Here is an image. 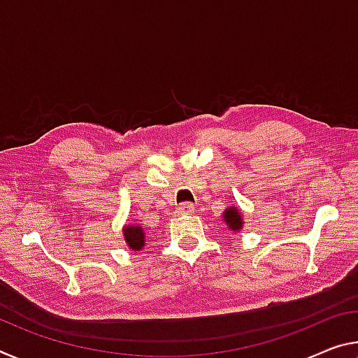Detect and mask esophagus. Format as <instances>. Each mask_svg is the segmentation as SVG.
<instances>
[{
  "label": "esophagus",
  "instance_id": "esophagus-1",
  "mask_svg": "<svg viewBox=\"0 0 358 358\" xmlns=\"http://www.w3.org/2000/svg\"><path fill=\"white\" fill-rule=\"evenodd\" d=\"M192 212H194V206H192L191 202L181 203V206L177 210H175V213H177V215H191Z\"/></svg>",
  "mask_w": 358,
  "mask_h": 358
}]
</instances>
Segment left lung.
I'll list each match as a JSON object with an SVG mask.
<instances>
[{
  "mask_svg": "<svg viewBox=\"0 0 358 358\" xmlns=\"http://www.w3.org/2000/svg\"><path fill=\"white\" fill-rule=\"evenodd\" d=\"M221 217H223V223L228 226V231H232V232H241L242 231L243 215H242V210H239V207L229 206L228 208L224 210Z\"/></svg>",
  "mask_w": 358,
  "mask_h": 358,
  "instance_id": "obj_1",
  "label": "left lung"
}]
</instances>
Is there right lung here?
Returning a JSON list of instances; mask_svg holds the SVG:
<instances>
[{"instance_id":"add662e5","label":"right lung","mask_w":358,"mask_h":358,"mask_svg":"<svg viewBox=\"0 0 358 358\" xmlns=\"http://www.w3.org/2000/svg\"><path fill=\"white\" fill-rule=\"evenodd\" d=\"M122 234H124V241H126V245L134 252H140L141 248L145 247V229L141 228L137 223H130L126 224L122 228Z\"/></svg>"}]
</instances>
